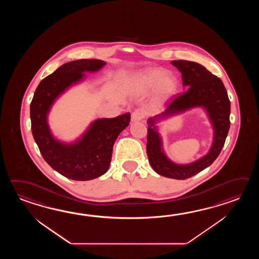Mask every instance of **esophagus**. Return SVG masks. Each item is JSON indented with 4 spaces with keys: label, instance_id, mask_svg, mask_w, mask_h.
Here are the masks:
<instances>
[{
    "label": "esophagus",
    "instance_id": "esophagus-1",
    "mask_svg": "<svg viewBox=\"0 0 259 259\" xmlns=\"http://www.w3.org/2000/svg\"><path fill=\"white\" fill-rule=\"evenodd\" d=\"M143 117H144L143 112L140 109L134 111L132 114V120L133 122L139 121V120L143 119Z\"/></svg>",
    "mask_w": 259,
    "mask_h": 259
}]
</instances>
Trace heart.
<instances>
[{
  "label": "heart",
  "mask_w": 259,
  "mask_h": 259,
  "mask_svg": "<svg viewBox=\"0 0 259 259\" xmlns=\"http://www.w3.org/2000/svg\"><path fill=\"white\" fill-rule=\"evenodd\" d=\"M136 81L143 91H149L155 86V95L159 100L168 99L178 89L176 77L171 74H165L164 69L156 67L140 72Z\"/></svg>",
  "instance_id": "heart-1"
}]
</instances>
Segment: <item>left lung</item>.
I'll return each mask as SVG.
<instances>
[{
  "mask_svg": "<svg viewBox=\"0 0 259 259\" xmlns=\"http://www.w3.org/2000/svg\"><path fill=\"white\" fill-rule=\"evenodd\" d=\"M171 63L182 72V84L186 90L172 97L170 104L163 113L149 118L146 152L149 162L156 173L175 180H186L204 170L220 155L230 130L231 102L221 79L204 66L192 61ZM196 106L204 107L209 114L214 128L213 144L209 154L202 159L189 165H178L163 154L155 122Z\"/></svg>",
  "mask_w": 259,
  "mask_h": 259,
  "instance_id": "1",
  "label": "left lung"
}]
</instances>
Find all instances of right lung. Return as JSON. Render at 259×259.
<instances>
[{"label":"right lung","instance_id":"right-lung-1","mask_svg":"<svg viewBox=\"0 0 259 259\" xmlns=\"http://www.w3.org/2000/svg\"><path fill=\"white\" fill-rule=\"evenodd\" d=\"M104 61L79 59L64 64L44 78L30 104L31 132L44 160L55 171L74 181H90L109 168L113 146L119 133L128 126L130 113L113 118H99L76 143H63L50 132L47 115L55 99L71 85L82 80L84 72H95Z\"/></svg>","mask_w":259,"mask_h":259}]
</instances>
